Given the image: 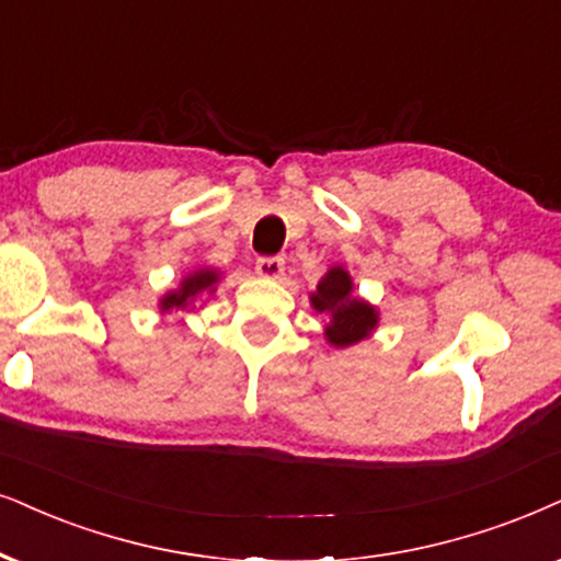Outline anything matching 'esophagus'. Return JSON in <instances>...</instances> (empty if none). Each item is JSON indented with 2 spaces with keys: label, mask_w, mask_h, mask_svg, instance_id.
<instances>
[{
  "label": "esophagus",
  "mask_w": 561,
  "mask_h": 561,
  "mask_svg": "<svg viewBox=\"0 0 561 561\" xmlns=\"http://www.w3.org/2000/svg\"><path fill=\"white\" fill-rule=\"evenodd\" d=\"M256 272L261 276H268V279H276V276H282V272H285V259H282V256H261L256 261Z\"/></svg>",
  "instance_id": "34e87169"
}]
</instances>
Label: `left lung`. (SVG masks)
Returning a JSON list of instances; mask_svg holds the SVG:
<instances>
[{"label":"left lung","instance_id":"left-lung-1","mask_svg":"<svg viewBox=\"0 0 561 561\" xmlns=\"http://www.w3.org/2000/svg\"><path fill=\"white\" fill-rule=\"evenodd\" d=\"M310 300H313L316 310H321V313L329 310L331 313V325L325 329V336L336 346H350L359 342L378 323L375 308L352 297V279L342 266H333L323 276V282L318 285V293Z\"/></svg>","mask_w":561,"mask_h":561}]
</instances>
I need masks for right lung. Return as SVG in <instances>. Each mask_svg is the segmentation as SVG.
<instances>
[{
    "label": "right lung",
    "mask_w": 561,
    "mask_h": 561,
    "mask_svg": "<svg viewBox=\"0 0 561 561\" xmlns=\"http://www.w3.org/2000/svg\"><path fill=\"white\" fill-rule=\"evenodd\" d=\"M217 282V274L215 272H196L194 276H188L186 282H183L179 293H170L165 300H162V310H170V308H186V305L194 300L196 295L202 293H211V287H215Z\"/></svg>",
    "instance_id": "1"
}]
</instances>
